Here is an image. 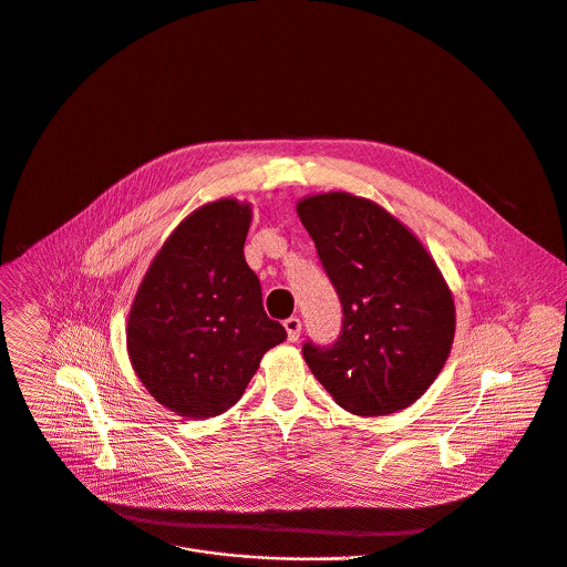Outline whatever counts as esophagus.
I'll use <instances>...</instances> for the list:
<instances>
[{"mask_svg": "<svg viewBox=\"0 0 567 567\" xmlns=\"http://www.w3.org/2000/svg\"><path fill=\"white\" fill-rule=\"evenodd\" d=\"M284 328H286V332H288V339H290V341H297L299 334H301V319H299V317H288V319L284 321Z\"/></svg>", "mask_w": 567, "mask_h": 567, "instance_id": "1", "label": "esophagus"}]
</instances>
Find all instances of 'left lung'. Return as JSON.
Listing matches in <instances>:
<instances>
[{
	"instance_id": "left-lung-1",
	"label": "left lung",
	"mask_w": 567,
	"mask_h": 567,
	"mask_svg": "<svg viewBox=\"0 0 567 567\" xmlns=\"http://www.w3.org/2000/svg\"><path fill=\"white\" fill-rule=\"evenodd\" d=\"M297 213L343 310L332 346L303 343L308 368L352 414L412 405L439 377L454 339V301L434 259L370 199L312 195Z\"/></svg>"
}]
</instances>
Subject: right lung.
I'll list each match as a JSON object with an SVG mask.
<instances>
[{
  "label": "right lung",
  "mask_w": 567,
  "mask_h": 567,
  "mask_svg": "<svg viewBox=\"0 0 567 567\" xmlns=\"http://www.w3.org/2000/svg\"><path fill=\"white\" fill-rule=\"evenodd\" d=\"M250 204L219 199L188 215L155 255L128 315L131 363L171 412L233 408L261 357L286 339L244 257Z\"/></svg>",
  "instance_id": "obj_1"
}]
</instances>
